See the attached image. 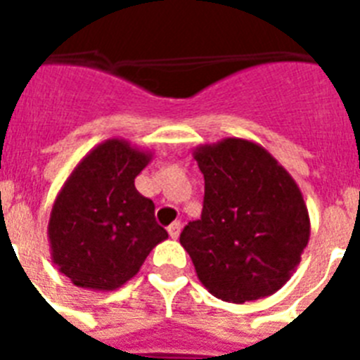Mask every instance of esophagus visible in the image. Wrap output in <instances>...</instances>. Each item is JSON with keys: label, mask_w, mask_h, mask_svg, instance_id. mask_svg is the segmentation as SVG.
<instances>
[{"label": "esophagus", "mask_w": 360, "mask_h": 360, "mask_svg": "<svg viewBox=\"0 0 360 360\" xmlns=\"http://www.w3.org/2000/svg\"><path fill=\"white\" fill-rule=\"evenodd\" d=\"M181 228H183V226H181L179 220H175V222H172V224L168 226L169 237H172V239H177V237H179V233H181Z\"/></svg>", "instance_id": "34e87169"}]
</instances>
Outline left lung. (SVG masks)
<instances>
[{
    "label": "left lung",
    "instance_id": "1",
    "mask_svg": "<svg viewBox=\"0 0 360 360\" xmlns=\"http://www.w3.org/2000/svg\"><path fill=\"white\" fill-rule=\"evenodd\" d=\"M194 158L205 179L202 219L181 233L200 282L243 304L276 293L301 263L310 217L295 179L245 138L202 143Z\"/></svg>",
    "mask_w": 360,
    "mask_h": 360
}]
</instances>
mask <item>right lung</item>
Listing matches in <instances>:
<instances>
[{
  "label": "right lung",
  "mask_w": 360,
  "mask_h": 360,
  "mask_svg": "<svg viewBox=\"0 0 360 360\" xmlns=\"http://www.w3.org/2000/svg\"><path fill=\"white\" fill-rule=\"evenodd\" d=\"M151 158V151L110 138L76 164L58 192L48 220L52 263L82 290H117L168 239L155 203L134 186Z\"/></svg>",
  "instance_id": "obj_1"
}]
</instances>
